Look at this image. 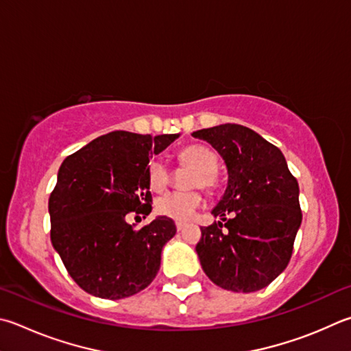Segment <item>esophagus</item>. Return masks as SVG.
<instances>
[{"instance_id":"obj_1","label":"esophagus","mask_w":351,"mask_h":351,"mask_svg":"<svg viewBox=\"0 0 351 351\" xmlns=\"http://www.w3.org/2000/svg\"><path fill=\"white\" fill-rule=\"evenodd\" d=\"M184 228H186V224H184V222L178 221V222H176V230L181 232V230H184Z\"/></svg>"}]
</instances>
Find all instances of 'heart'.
<instances>
[{
  "label": "heart",
  "mask_w": 351,
  "mask_h": 351,
  "mask_svg": "<svg viewBox=\"0 0 351 351\" xmlns=\"http://www.w3.org/2000/svg\"><path fill=\"white\" fill-rule=\"evenodd\" d=\"M182 165L195 170L187 182L189 187H201L212 190L216 186V170H218V156L206 145L192 144L182 149L178 155ZM169 169L159 159H152L147 165V180L152 190H162L169 184ZM201 206V195L195 190L189 192H169L159 196L155 204L158 215L173 221L187 222L192 218L196 208Z\"/></svg>",
  "instance_id": "heart-1"
}]
</instances>
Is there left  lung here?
Wrapping results in <instances>:
<instances>
[{"label":"left lung","mask_w":351,"mask_h":351,"mask_svg":"<svg viewBox=\"0 0 351 351\" xmlns=\"http://www.w3.org/2000/svg\"><path fill=\"white\" fill-rule=\"evenodd\" d=\"M192 136L218 152L228 173L226 193L212 210L224 224L201 227L196 244L202 270L221 289H264L289 265L301 227L296 178L282 152L248 127L221 124ZM222 225L227 231L221 232Z\"/></svg>","instance_id":"obj_1"}]
</instances>
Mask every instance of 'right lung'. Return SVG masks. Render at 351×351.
I'll use <instances>...</instances> for the list:
<instances>
[{"label":"right lung","mask_w":351,"mask_h":351,"mask_svg":"<svg viewBox=\"0 0 351 351\" xmlns=\"http://www.w3.org/2000/svg\"><path fill=\"white\" fill-rule=\"evenodd\" d=\"M178 136L110 132L61 164L49 197L50 241L84 291L123 299L155 279L175 222L158 216L136 230L125 216L152 212L149 161Z\"/></svg>","instance_id":"1"}]
</instances>
